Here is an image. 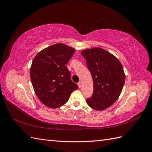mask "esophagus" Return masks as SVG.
Returning a JSON list of instances; mask_svg holds the SVG:
<instances>
[{"instance_id": "1", "label": "esophagus", "mask_w": 152, "mask_h": 152, "mask_svg": "<svg viewBox=\"0 0 152 152\" xmlns=\"http://www.w3.org/2000/svg\"><path fill=\"white\" fill-rule=\"evenodd\" d=\"M77 85H78V86H79V87H81V86H82V82L80 81V82H79L77 83Z\"/></svg>"}]
</instances>
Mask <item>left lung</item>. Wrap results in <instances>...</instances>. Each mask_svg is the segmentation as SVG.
Masks as SVG:
<instances>
[{
	"label": "left lung",
	"mask_w": 152,
	"mask_h": 152,
	"mask_svg": "<svg viewBox=\"0 0 152 152\" xmlns=\"http://www.w3.org/2000/svg\"><path fill=\"white\" fill-rule=\"evenodd\" d=\"M93 80V94L87 99L89 107L102 111L112 106L121 94L126 75L115 56L101 48L81 51Z\"/></svg>",
	"instance_id": "left-lung-1"
}]
</instances>
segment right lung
Listing matches in <instances>:
<instances>
[{"instance_id":"right-lung-1","label":"right lung","mask_w":152,"mask_h":152,"mask_svg":"<svg viewBox=\"0 0 152 152\" xmlns=\"http://www.w3.org/2000/svg\"><path fill=\"white\" fill-rule=\"evenodd\" d=\"M75 49L62 43L40 50L33 59L30 76L35 93L45 106L58 108L65 104L73 91L79 89L70 79L66 65Z\"/></svg>"}]
</instances>
